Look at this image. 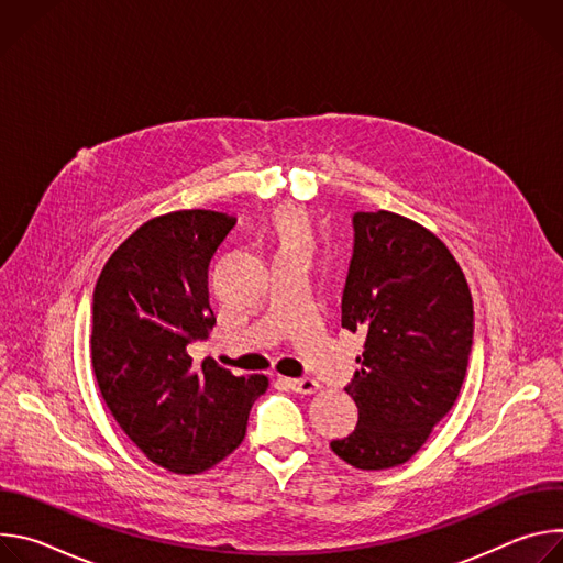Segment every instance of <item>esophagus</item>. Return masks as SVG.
<instances>
[{"instance_id":"obj_1","label":"esophagus","mask_w":563,"mask_h":563,"mask_svg":"<svg viewBox=\"0 0 563 563\" xmlns=\"http://www.w3.org/2000/svg\"><path fill=\"white\" fill-rule=\"evenodd\" d=\"M287 383L298 394H316L320 389L318 380H313V378H289Z\"/></svg>"}]
</instances>
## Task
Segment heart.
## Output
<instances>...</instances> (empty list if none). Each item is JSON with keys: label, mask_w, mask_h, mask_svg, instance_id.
Listing matches in <instances>:
<instances>
[{"label": "heart", "mask_w": 563, "mask_h": 563, "mask_svg": "<svg viewBox=\"0 0 563 563\" xmlns=\"http://www.w3.org/2000/svg\"><path fill=\"white\" fill-rule=\"evenodd\" d=\"M272 235L278 254L309 256L313 250V227L309 216L291 205H285L272 216Z\"/></svg>", "instance_id": "heart-1"}]
</instances>
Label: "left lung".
Here are the masks:
<instances>
[{
  "label": "left lung",
  "mask_w": 563,
  "mask_h": 563,
  "mask_svg": "<svg viewBox=\"0 0 563 563\" xmlns=\"http://www.w3.org/2000/svg\"><path fill=\"white\" fill-rule=\"evenodd\" d=\"M341 309V325L367 339L345 387L358 426L332 450L358 470L396 467L421 450L461 391L474 332L467 280L423 224L358 211Z\"/></svg>",
  "instance_id": "obj_1"
}]
</instances>
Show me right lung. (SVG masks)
<instances>
[{"label": "right lung", "mask_w": 563, "mask_h": 563, "mask_svg": "<svg viewBox=\"0 0 563 563\" xmlns=\"http://www.w3.org/2000/svg\"><path fill=\"white\" fill-rule=\"evenodd\" d=\"M235 218L183 209L146 220L107 261L93 291L91 361L100 394L148 461L200 474L245 439L265 374L235 376L187 347L216 325L209 263Z\"/></svg>", "instance_id": "right-lung-1"}]
</instances>
